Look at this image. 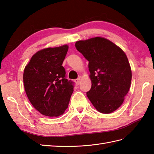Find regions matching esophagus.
Here are the masks:
<instances>
[{
  "label": "esophagus",
  "mask_w": 154,
  "mask_h": 154,
  "mask_svg": "<svg viewBox=\"0 0 154 154\" xmlns=\"http://www.w3.org/2000/svg\"><path fill=\"white\" fill-rule=\"evenodd\" d=\"M75 84L77 86H78L80 84V78H78V79H75Z\"/></svg>",
  "instance_id": "obj_1"
}]
</instances>
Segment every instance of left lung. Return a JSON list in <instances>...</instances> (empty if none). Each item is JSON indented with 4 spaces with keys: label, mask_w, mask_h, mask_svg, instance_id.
Instances as JSON below:
<instances>
[{
    "label": "left lung",
    "mask_w": 154,
    "mask_h": 154,
    "mask_svg": "<svg viewBox=\"0 0 154 154\" xmlns=\"http://www.w3.org/2000/svg\"><path fill=\"white\" fill-rule=\"evenodd\" d=\"M75 47L89 62L92 86L86 92L88 99L101 113L116 111L131 85V69L126 54L115 43L101 37L78 41Z\"/></svg>",
    "instance_id": "8db88e82"
}]
</instances>
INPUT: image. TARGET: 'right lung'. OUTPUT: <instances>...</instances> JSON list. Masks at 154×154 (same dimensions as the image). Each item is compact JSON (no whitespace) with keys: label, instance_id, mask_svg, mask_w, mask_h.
I'll return each instance as SVG.
<instances>
[{"label":"right lung","instance_id":"1","mask_svg":"<svg viewBox=\"0 0 154 154\" xmlns=\"http://www.w3.org/2000/svg\"><path fill=\"white\" fill-rule=\"evenodd\" d=\"M68 50L64 45L39 51L31 58L23 73L30 102L42 115L57 117L68 108L74 85L66 78L62 66Z\"/></svg>","mask_w":154,"mask_h":154}]
</instances>
